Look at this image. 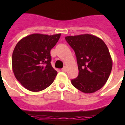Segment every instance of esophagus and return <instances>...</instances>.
Returning a JSON list of instances; mask_svg holds the SVG:
<instances>
[{
  "label": "esophagus",
  "instance_id": "esophagus-1",
  "mask_svg": "<svg viewBox=\"0 0 125 125\" xmlns=\"http://www.w3.org/2000/svg\"><path fill=\"white\" fill-rule=\"evenodd\" d=\"M62 71L63 72H67V67H63V68H62Z\"/></svg>",
  "mask_w": 125,
  "mask_h": 125
}]
</instances>
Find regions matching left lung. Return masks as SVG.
<instances>
[{
	"instance_id": "left-lung-1",
	"label": "left lung",
	"mask_w": 125,
	"mask_h": 125,
	"mask_svg": "<svg viewBox=\"0 0 125 125\" xmlns=\"http://www.w3.org/2000/svg\"><path fill=\"white\" fill-rule=\"evenodd\" d=\"M67 42L74 50L78 75L71 83L83 93L99 90L108 79L112 69V60L103 40L91 34L67 36Z\"/></svg>"
}]
</instances>
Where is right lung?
<instances>
[{
  "label": "right lung",
  "mask_w": 125,
  "mask_h": 125,
  "mask_svg": "<svg viewBox=\"0 0 125 125\" xmlns=\"http://www.w3.org/2000/svg\"><path fill=\"white\" fill-rule=\"evenodd\" d=\"M61 34H33L17 43L12 54V69L15 78L29 91L38 92L52 84L57 71L51 65V50Z\"/></svg>",
  "instance_id": "add662e5"
}]
</instances>
